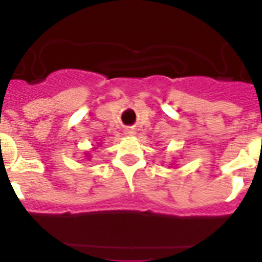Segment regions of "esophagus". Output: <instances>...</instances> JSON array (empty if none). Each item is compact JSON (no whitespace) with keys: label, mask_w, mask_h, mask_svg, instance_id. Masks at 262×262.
Segmentation results:
<instances>
[{"label":"esophagus","mask_w":262,"mask_h":262,"mask_svg":"<svg viewBox=\"0 0 262 262\" xmlns=\"http://www.w3.org/2000/svg\"><path fill=\"white\" fill-rule=\"evenodd\" d=\"M124 134H126V135H128V136H133V135H135V131H134V129H131V128H127V129H124Z\"/></svg>","instance_id":"1"}]
</instances>
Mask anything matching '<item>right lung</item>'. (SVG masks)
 I'll use <instances>...</instances> for the list:
<instances>
[{
  "label": "right lung",
  "mask_w": 262,
  "mask_h": 262,
  "mask_svg": "<svg viewBox=\"0 0 262 262\" xmlns=\"http://www.w3.org/2000/svg\"><path fill=\"white\" fill-rule=\"evenodd\" d=\"M94 149H96V148H94ZM86 157H90V155H88V156Z\"/></svg>",
  "instance_id": "obj_1"
}]
</instances>
